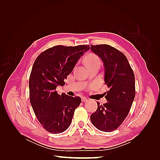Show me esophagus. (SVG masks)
Returning a JSON list of instances; mask_svg holds the SVG:
<instances>
[{
  "label": "esophagus",
  "instance_id": "1",
  "mask_svg": "<svg viewBox=\"0 0 160 160\" xmlns=\"http://www.w3.org/2000/svg\"><path fill=\"white\" fill-rule=\"evenodd\" d=\"M81 100H82V101H83V102H88V99H87L86 98H84V97H83V98H81Z\"/></svg>",
  "mask_w": 160,
  "mask_h": 160
}]
</instances>
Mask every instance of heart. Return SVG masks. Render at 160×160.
<instances>
[{"instance_id": "1", "label": "heart", "mask_w": 160, "mask_h": 160, "mask_svg": "<svg viewBox=\"0 0 160 160\" xmlns=\"http://www.w3.org/2000/svg\"><path fill=\"white\" fill-rule=\"evenodd\" d=\"M85 61L87 65H88V67L100 62V60L98 56H97L95 54H93V53H91V54H89L88 56H87L85 57Z\"/></svg>"}]
</instances>
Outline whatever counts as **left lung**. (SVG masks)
Segmentation results:
<instances>
[{"mask_svg":"<svg viewBox=\"0 0 160 160\" xmlns=\"http://www.w3.org/2000/svg\"><path fill=\"white\" fill-rule=\"evenodd\" d=\"M91 49L103 61L105 84L109 89L105 97L108 102L98 103L91 115L94 126L105 132L117 129L129 112L135 95V76L127 57L109 45H91Z\"/></svg>","mask_w":160,"mask_h":160,"instance_id":"8db88e82","label":"left lung"}]
</instances>
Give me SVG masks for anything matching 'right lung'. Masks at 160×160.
<instances>
[{
    "mask_svg": "<svg viewBox=\"0 0 160 160\" xmlns=\"http://www.w3.org/2000/svg\"><path fill=\"white\" fill-rule=\"evenodd\" d=\"M89 45L54 46L35 59L29 77L30 102L37 119L48 132L60 133L69 127L74 111L81 99L65 93L59 95L58 85L65 81Z\"/></svg>",
    "mask_w": 160,
    "mask_h": 160,
    "instance_id": "1",
    "label": "right lung"
}]
</instances>
